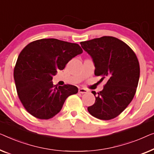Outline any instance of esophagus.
I'll list each match as a JSON object with an SVG mask.
<instances>
[{
  "mask_svg": "<svg viewBox=\"0 0 154 154\" xmlns=\"http://www.w3.org/2000/svg\"><path fill=\"white\" fill-rule=\"evenodd\" d=\"M87 92H88V90L86 89V88H82L79 89V93H80V94H86V93H87Z\"/></svg>",
  "mask_w": 154,
  "mask_h": 154,
  "instance_id": "1",
  "label": "esophagus"
}]
</instances>
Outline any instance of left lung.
<instances>
[{
	"label": "left lung",
	"mask_w": 154,
	"mask_h": 154,
	"mask_svg": "<svg viewBox=\"0 0 154 154\" xmlns=\"http://www.w3.org/2000/svg\"><path fill=\"white\" fill-rule=\"evenodd\" d=\"M80 44L93 58L95 75L101 77L100 82H106L98 94L93 92L96 101L88 107V111L101 120L116 118L135 96L140 72L137 56L124 42L112 36H103Z\"/></svg>",
	"instance_id": "1"
}]
</instances>
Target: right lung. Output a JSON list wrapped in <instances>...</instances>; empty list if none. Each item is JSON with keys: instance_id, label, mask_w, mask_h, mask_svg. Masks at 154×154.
I'll list each match as a JSON object with an SVG mask.
<instances>
[{"instance_id": "1", "label": "right lung", "mask_w": 154, "mask_h": 154, "mask_svg": "<svg viewBox=\"0 0 154 154\" xmlns=\"http://www.w3.org/2000/svg\"><path fill=\"white\" fill-rule=\"evenodd\" d=\"M83 52L78 44L54 38L27 45L19 54L14 69L19 98L26 111L39 119L52 118L66 98L78 92L77 86L54 85L51 80L75 56Z\"/></svg>"}]
</instances>
